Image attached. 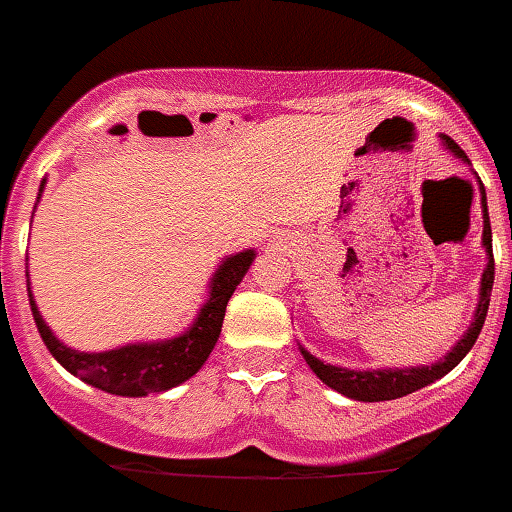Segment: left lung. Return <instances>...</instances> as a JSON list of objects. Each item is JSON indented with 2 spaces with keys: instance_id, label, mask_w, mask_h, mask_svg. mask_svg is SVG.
I'll return each mask as SVG.
<instances>
[{
  "instance_id": "1",
  "label": "left lung",
  "mask_w": 512,
  "mask_h": 512,
  "mask_svg": "<svg viewBox=\"0 0 512 512\" xmlns=\"http://www.w3.org/2000/svg\"><path fill=\"white\" fill-rule=\"evenodd\" d=\"M443 146H446L451 154L461 159V162H469L456 141L451 136H441ZM479 190H482V219H484V250H487V268L482 273V286H479V304L474 311V322L469 324V330L464 332L456 345L443 355L438 363H430V366H412V368H376V371H350V368H337L330 363L319 361L309 350L301 348L304 361L309 363V368L317 373L319 379L330 389L340 391L345 397L358 399V402H389V399L407 397L412 391L422 389V386L433 384L441 376H446L448 371L459 366L464 361V355L474 348L479 332L484 327V317H487V309H490V296H492V283H495V257H492V229H490V213H487V195H484L482 180H479Z\"/></svg>"
}]
</instances>
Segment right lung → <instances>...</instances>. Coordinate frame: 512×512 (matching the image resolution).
I'll list each match as a JSON object with an SVG mask.
<instances>
[{"label":"right lung","instance_id":"right-lung-1","mask_svg":"<svg viewBox=\"0 0 512 512\" xmlns=\"http://www.w3.org/2000/svg\"><path fill=\"white\" fill-rule=\"evenodd\" d=\"M43 185L46 180L41 182V190ZM252 260H255V250H244L221 262L216 275L211 278V296L198 311L193 327L175 340L136 342V345H123V348L105 350V353H79V350L66 348L64 342L56 340V335L48 330L28 288L30 309H33L35 327L41 332L46 348L66 371L97 389L110 391V394L146 397V394L172 389L201 371L221 335L231 293L239 286L244 273L250 270Z\"/></svg>","mask_w":512,"mask_h":512}]
</instances>
